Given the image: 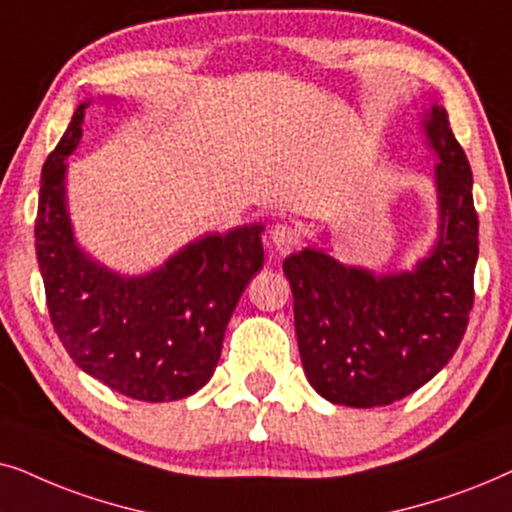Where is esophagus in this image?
I'll return each instance as SVG.
<instances>
[{
    "label": "esophagus",
    "instance_id": "esophagus-1",
    "mask_svg": "<svg viewBox=\"0 0 512 512\" xmlns=\"http://www.w3.org/2000/svg\"><path fill=\"white\" fill-rule=\"evenodd\" d=\"M271 243L276 245L278 252L290 250L297 243V229L292 224H276L271 227Z\"/></svg>",
    "mask_w": 512,
    "mask_h": 512
}]
</instances>
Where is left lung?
I'll return each instance as SVG.
<instances>
[{
	"label": "left lung",
	"mask_w": 512,
	"mask_h": 512,
	"mask_svg": "<svg viewBox=\"0 0 512 512\" xmlns=\"http://www.w3.org/2000/svg\"><path fill=\"white\" fill-rule=\"evenodd\" d=\"M424 133L438 156L440 210L428 257L379 276L311 245L283 262L304 374L335 405L381 407L414 393L449 363L468 327L478 262L473 173L445 107H431Z\"/></svg>",
	"instance_id": "1"
}]
</instances>
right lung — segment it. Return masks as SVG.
<instances>
[{
    "label": "right lung",
    "instance_id": "add662e5",
    "mask_svg": "<svg viewBox=\"0 0 512 512\" xmlns=\"http://www.w3.org/2000/svg\"><path fill=\"white\" fill-rule=\"evenodd\" d=\"M81 102L42 168L34 245L51 323L86 374L142 403H170L208 384L227 323L262 269V224L206 234L163 267L124 276L91 260L67 213V156L81 140Z\"/></svg>",
    "mask_w": 512,
    "mask_h": 512
}]
</instances>
